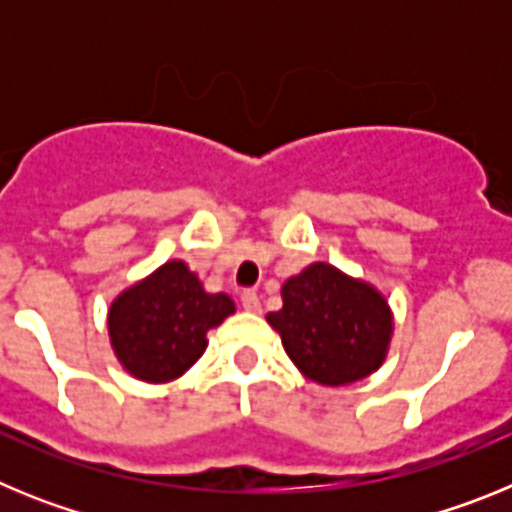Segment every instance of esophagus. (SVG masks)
I'll return each mask as SVG.
<instances>
[{
    "label": "esophagus",
    "instance_id": "obj_1",
    "mask_svg": "<svg viewBox=\"0 0 512 512\" xmlns=\"http://www.w3.org/2000/svg\"><path fill=\"white\" fill-rule=\"evenodd\" d=\"M241 305H243V310H248V312H259L261 310V300H259V295L253 292V289H246V292H243Z\"/></svg>",
    "mask_w": 512,
    "mask_h": 512
}]
</instances>
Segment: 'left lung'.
<instances>
[{"instance_id": "left-lung-1", "label": "left lung", "mask_w": 512, "mask_h": 512, "mask_svg": "<svg viewBox=\"0 0 512 512\" xmlns=\"http://www.w3.org/2000/svg\"><path fill=\"white\" fill-rule=\"evenodd\" d=\"M284 307L266 320L312 382L338 387L372 374L387 354L390 305L377 289L330 264H312L282 287Z\"/></svg>"}]
</instances>
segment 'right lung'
<instances>
[{"label": "right lung", "instance_id": "add662e5", "mask_svg": "<svg viewBox=\"0 0 512 512\" xmlns=\"http://www.w3.org/2000/svg\"><path fill=\"white\" fill-rule=\"evenodd\" d=\"M233 310L228 295H207L184 261H169L112 302V348L133 377L169 382L205 354L207 330Z\"/></svg>", "mask_w": 512, "mask_h": 512}]
</instances>
